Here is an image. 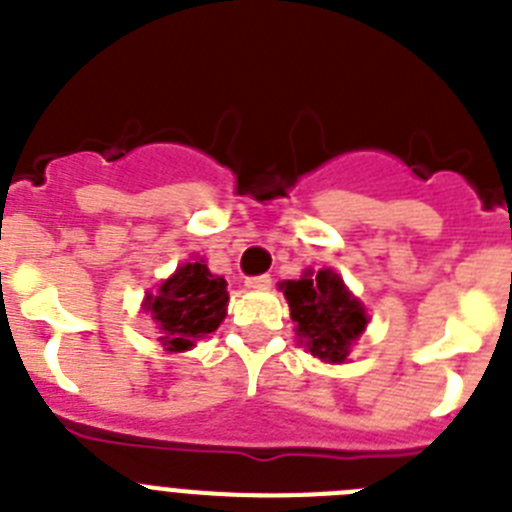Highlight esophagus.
Returning <instances> with one entry per match:
<instances>
[{
    "mask_svg": "<svg viewBox=\"0 0 512 512\" xmlns=\"http://www.w3.org/2000/svg\"><path fill=\"white\" fill-rule=\"evenodd\" d=\"M248 289H269L271 287V277L269 274H259V277H248L246 279Z\"/></svg>",
    "mask_w": 512,
    "mask_h": 512,
    "instance_id": "esophagus-1",
    "label": "esophagus"
}]
</instances>
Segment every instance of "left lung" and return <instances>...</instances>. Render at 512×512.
I'll list each match as a JSON object with an SVG mask.
<instances>
[{
    "label": "left lung",
    "mask_w": 512,
    "mask_h": 512,
    "mask_svg": "<svg viewBox=\"0 0 512 512\" xmlns=\"http://www.w3.org/2000/svg\"><path fill=\"white\" fill-rule=\"evenodd\" d=\"M279 287L289 302L300 343L328 364H343L369 323L364 305L348 292L343 279L330 269L318 274L305 271L302 279H289Z\"/></svg>",
    "instance_id": "obj_1"
}]
</instances>
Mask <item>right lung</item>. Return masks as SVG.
<instances>
[{"label": "right lung", "instance_id": "right-lung-1", "mask_svg": "<svg viewBox=\"0 0 512 512\" xmlns=\"http://www.w3.org/2000/svg\"><path fill=\"white\" fill-rule=\"evenodd\" d=\"M146 312L161 330V346L166 351H189L194 343L217 330L228 307V282L210 274L202 259H192L158 287L156 295H146Z\"/></svg>", "mask_w": 512, "mask_h": 512}]
</instances>
